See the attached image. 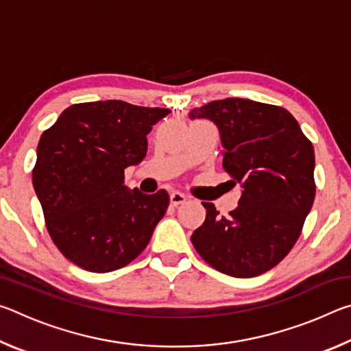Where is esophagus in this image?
Wrapping results in <instances>:
<instances>
[{"instance_id":"34e87169","label":"esophagus","mask_w":351,"mask_h":351,"mask_svg":"<svg viewBox=\"0 0 351 351\" xmlns=\"http://www.w3.org/2000/svg\"><path fill=\"white\" fill-rule=\"evenodd\" d=\"M189 198L186 197V195L184 193H181V192H171L170 193V203H171V206H180V204H184L186 203Z\"/></svg>"}]
</instances>
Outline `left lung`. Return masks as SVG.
Wrapping results in <instances>:
<instances>
[{"mask_svg":"<svg viewBox=\"0 0 351 351\" xmlns=\"http://www.w3.org/2000/svg\"><path fill=\"white\" fill-rule=\"evenodd\" d=\"M206 117L221 134L223 169L240 184L237 209L221 217L203 203L206 219L192 243L206 263L223 274L247 278L263 274L287 257L310 213L314 148L288 110L230 97L190 111Z\"/></svg>","mask_w":351,"mask_h":351,"instance_id":"left-lung-1","label":"left lung"}]
</instances>
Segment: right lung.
<instances>
[{"mask_svg": "<svg viewBox=\"0 0 351 351\" xmlns=\"http://www.w3.org/2000/svg\"><path fill=\"white\" fill-rule=\"evenodd\" d=\"M169 112L122 100L74 104L41 134L35 193L54 245L82 269L123 268L165 215L169 193L128 190L123 170L145 158L147 134Z\"/></svg>", "mask_w": 351, "mask_h": 351, "instance_id": "right-lung-1", "label": "right lung"}]
</instances>
